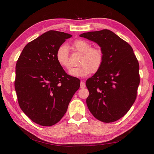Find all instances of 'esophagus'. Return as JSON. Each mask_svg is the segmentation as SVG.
Instances as JSON below:
<instances>
[{"label":"esophagus","instance_id":"1","mask_svg":"<svg viewBox=\"0 0 154 154\" xmlns=\"http://www.w3.org/2000/svg\"><path fill=\"white\" fill-rule=\"evenodd\" d=\"M86 87V85L85 83V81H81V85H80V88L81 89H83Z\"/></svg>","mask_w":154,"mask_h":154}]
</instances>
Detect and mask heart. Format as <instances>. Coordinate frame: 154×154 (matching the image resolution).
Listing matches in <instances>:
<instances>
[{
  "instance_id": "1",
  "label": "heart",
  "mask_w": 154,
  "mask_h": 154,
  "mask_svg": "<svg viewBox=\"0 0 154 154\" xmlns=\"http://www.w3.org/2000/svg\"><path fill=\"white\" fill-rule=\"evenodd\" d=\"M71 47L74 51L81 54V56L78 63L79 66L71 68L69 71L70 75L75 77H85L100 69L104 60V52L100 47H92L89 42L82 39L75 40ZM55 57L60 66L65 69L70 67L69 50L66 45H61L58 48Z\"/></svg>"
}]
</instances>
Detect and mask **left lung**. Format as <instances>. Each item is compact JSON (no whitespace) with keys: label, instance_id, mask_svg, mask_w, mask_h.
<instances>
[{"label":"left lung","instance_id":"1","mask_svg":"<svg viewBox=\"0 0 154 154\" xmlns=\"http://www.w3.org/2000/svg\"><path fill=\"white\" fill-rule=\"evenodd\" d=\"M80 36L94 42L104 52L102 66L86 81L88 109L101 122H114L135 102L140 84L138 60L130 45L109 30L85 32Z\"/></svg>","mask_w":154,"mask_h":154}]
</instances>
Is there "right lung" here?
Masks as SVG:
<instances>
[{
	"mask_svg": "<svg viewBox=\"0 0 154 154\" xmlns=\"http://www.w3.org/2000/svg\"><path fill=\"white\" fill-rule=\"evenodd\" d=\"M72 36L48 31L26 45L16 65L15 91L19 106L43 126L57 123L79 89L77 78L67 75L56 60L58 48Z\"/></svg>",
	"mask_w": 154,
	"mask_h": 154,
	"instance_id": "1",
	"label": "right lung"
}]
</instances>
